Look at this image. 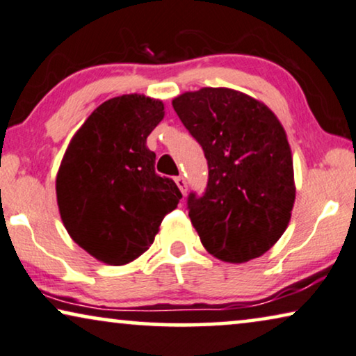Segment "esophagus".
Listing matches in <instances>:
<instances>
[{
  "label": "esophagus",
  "mask_w": 356,
  "mask_h": 356,
  "mask_svg": "<svg viewBox=\"0 0 356 356\" xmlns=\"http://www.w3.org/2000/svg\"><path fill=\"white\" fill-rule=\"evenodd\" d=\"M176 184H177L180 192H182L184 195L187 193V180H185L182 176H179V177H176Z\"/></svg>",
  "instance_id": "obj_1"
}]
</instances>
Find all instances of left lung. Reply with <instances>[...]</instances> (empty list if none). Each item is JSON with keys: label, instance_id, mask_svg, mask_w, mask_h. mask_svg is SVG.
Listing matches in <instances>:
<instances>
[{"label": "left lung", "instance_id": "obj_1", "mask_svg": "<svg viewBox=\"0 0 356 356\" xmlns=\"http://www.w3.org/2000/svg\"><path fill=\"white\" fill-rule=\"evenodd\" d=\"M208 161L202 197L188 216L203 247L227 263L261 257L287 229L295 202L287 135L271 109L230 88H202L172 99Z\"/></svg>", "mask_w": 356, "mask_h": 356}]
</instances>
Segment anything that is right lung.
<instances>
[{
    "label": "right lung",
    "mask_w": 356,
    "mask_h": 356,
    "mask_svg": "<svg viewBox=\"0 0 356 356\" xmlns=\"http://www.w3.org/2000/svg\"><path fill=\"white\" fill-rule=\"evenodd\" d=\"M164 118V104L122 95L95 109L74 135L56 176L64 227L99 261L121 266L147 252L161 221L182 193L154 172L147 137Z\"/></svg>",
    "instance_id": "right-lung-1"
}]
</instances>
